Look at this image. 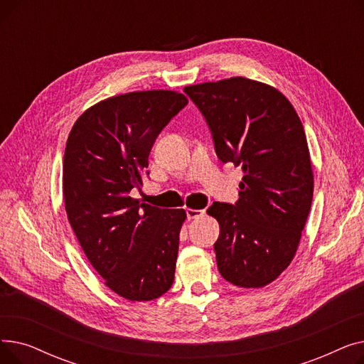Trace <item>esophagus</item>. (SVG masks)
<instances>
[{
  "label": "esophagus",
  "mask_w": 364,
  "mask_h": 364,
  "mask_svg": "<svg viewBox=\"0 0 364 364\" xmlns=\"http://www.w3.org/2000/svg\"><path fill=\"white\" fill-rule=\"evenodd\" d=\"M186 214H187V218H188V220H193V218H199V217H203L205 211H203V209H193V208H187V209H186Z\"/></svg>",
  "instance_id": "1"
}]
</instances>
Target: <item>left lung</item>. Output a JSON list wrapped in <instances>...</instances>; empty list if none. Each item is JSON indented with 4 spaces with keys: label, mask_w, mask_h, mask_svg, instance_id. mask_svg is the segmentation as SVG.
<instances>
[{
    "label": "left lung",
    "mask_w": 364,
    "mask_h": 364,
    "mask_svg": "<svg viewBox=\"0 0 364 364\" xmlns=\"http://www.w3.org/2000/svg\"><path fill=\"white\" fill-rule=\"evenodd\" d=\"M213 132L217 156L240 165L236 205L208 209L220 224V274L264 288L292 262L314 190L310 150L291 102L272 85L233 76L184 87Z\"/></svg>",
    "instance_id": "1"
}]
</instances>
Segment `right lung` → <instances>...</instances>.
<instances>
[{
    "label": "right lung",
    "mask_w": 364,
    "mask_h": 364,
    "mask_svg": "<svg viewBox=\"0 0 364 364\" xmlns=\"http://www.w3.org/2000/svg\"><path fill=\"white\" fill-rule=\"evenodd\" d=\"M178 91L113 95L73 124L63 158L68 220L110 291L151 301L169 291L184 209H161L129 196L141 187L159 132L187 105Z\"/></svg>",
    "instance_id": "add662e5"
}]
</instances>
